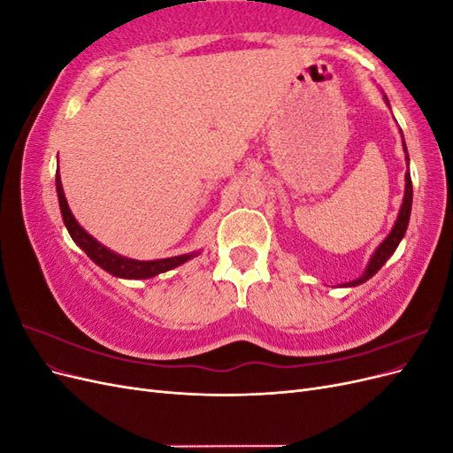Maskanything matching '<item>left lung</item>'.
<instances>
[{"label": "left lung", "mask_w": 453, "mask_h": 453, "mask_svg": "<svg viewBox=\"0 0 453 453\" xmlns=\"http://www.w3.org/2000/svg\"><path fill=\"white\" fill-rule=\"evenodd\" d=\"M388 102V98H386ZM389 104V102H388ZM404 143V140H403ZM404 150H406V145H404ZM408 160V157H406ZM410 210H412V180H410V172L406 173V190H404V200H403V205H401V211H399V217H396V223L391 230V234L381 242L380 248L376 250V253L372 255V258H370V263L365 270L363 276L359 280L355 281H349V283H344L346 287H353V285H359V283H365L366 280H370L374 276V273L386 265V260L395 253L396 245H399V242L403 240L404 232H406V226H408V221H410Z\"/></svg>", "instance_id": "obj_1"}]
</instances>
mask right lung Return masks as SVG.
Instances as JSON below:
<instances>
[{"label":"right lung","mask_w":453,"mask_h":453,"mask_svg":"<svg viewBox=\"0 0 453 453\" xmlns=\"http://www.w3.org/2000/svg\"><path fill=\"white\" fill-rule=\"evenodd\" d=\"M57 190H58V200H60V211H62L64 225H65L67 232H70V236L73 238V242L94 260L96 265L102 266L105 272L113 273V276H117V278H127V280L153 278V276H158V273H162V272H168L175 266L187 263L190 257H195V253H190V255H180V257L162 258V260H132V258L120 257L113 251H109L107 248H104L102 243L96 242L88 234V232L81 228L79 223L75 221V217L70 211V205H67V202H65L58 172H57Z\"/></svg>","instance_id":"right-lung-1"}]
</instances>
